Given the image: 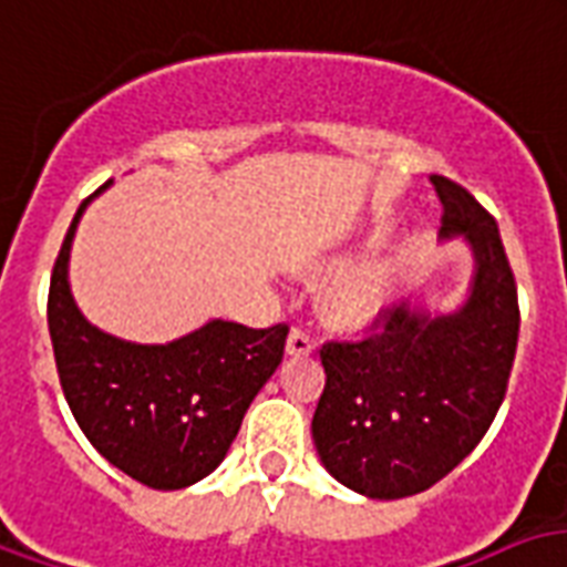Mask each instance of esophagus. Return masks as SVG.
I'll use <instances>...</instances> for the list:
<instances>
[{
    "instance_id": "obj_1",
    "label": "esophagus",
    "mask_w": 567,
    "mask_h": 567,
    "mask_svg": "<svg viewBox=\"0 0 567 567\" xmlns=\"http://www.w3.org/2000/svg\"><path fill=\"white\" fill-rule=\"evenodd\" d=\"M313 352V340L305 329H292L287 338V355L292 359H301V355H310Z\"/></svg>"
}]
</instances>
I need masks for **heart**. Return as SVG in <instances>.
I'll list each match as a JSON object with an SVG mask.
<instances>
[{
    "label": "heart",
    "mask_w": 567,
    "mask_h": 567,
    "mask_svg": "<svg viewBox=\"0 0 567 567\" xmlns=\"http://www.w3.org/2000/svg\"><path fill=\"white\" fill-rule=\"evenodd\" d=\"M391 296V271L385 262H364L338 278L322 296V317L334 329H361L380 317Z\"/></svg>",
    "instance_id": "b5f03b06"
}]
</instances>
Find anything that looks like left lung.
Segmentation results:
<instances>
[{"label": "left lung", "instance_id": "8db88e82", "mask_svg": "<svg viewBox=\"0 0 567 567\" xmlns=\"http://www.w3.org/2000/svg\"><path fill=\"white\" fill-rule=\"evenodd\" d=\"M442 199V238L475 259L457 310L398 305L359 343H326V389L313 445L329 475L370 499H403L445 478L487 433L517 352V284L499 227L466 187L430 176Z\"/></svg>", "mask_w": 567, "mask_h": 567}]
</instances>
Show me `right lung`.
Masks as SVG:
<instances>
[{
    "mask_svg": "<svg viewBox=\"0 0 567 567\" xmlns=\"http://www.w3.org/2000/svg\"><path fill=\"white\" fill-rule=\"evenodd\" d=\"M89 203L76 208L50 278L47 326L59 382L101 457L146 487L182 491L227 457L250 400L284 359L289 329L208 319L169 343H131L92 326L68 284L71 241Z\"/></svg>",
    "mask_w": 567,
    "mask_h": 567,
    "instance_id": "add662e5",
    "label": "right lung"
}]
</instances>
